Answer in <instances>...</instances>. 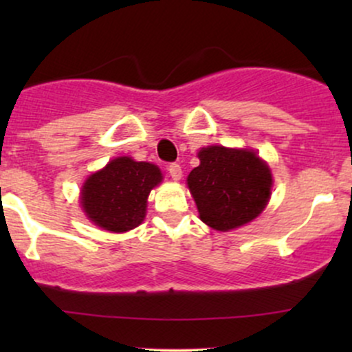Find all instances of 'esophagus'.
<instances>
[{
    "instance_id": "esophagus-1",
    "label": "esophagus",
    "mask_w": 352,
    "mask_h": 352,
    "mask_svg": "<svg viewBox=\"0 0 352 352\" xmlns=\"http://www.w3.org/2000/svg\"><path fill=\"white\" fill-rule=\"evenodd\" d=\"M168 173L173 180H180L182 179V167L179 164H170L168 165Z\"/></svg>"
}]
</instances>
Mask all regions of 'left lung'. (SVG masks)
<instances>
[{"label":"left lung","mask_w":352,"mask_h":352,"mask_svg":"<svg viewBox=\"0 0 352 352\" xmlns=\"http://www.w3.org/2000/svg\"><path fill=\"white\" fill-rule=\"evenodd\" d=\"M199 159L200 165L188 173L187 185L204 223L230 232L263 212L273 177L256 152L208 145L199 152Z\"/></svg>","instance_id":"left-lung-1"}]
</instances>
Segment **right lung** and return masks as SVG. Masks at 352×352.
Instances as JSON below:
<instances>
[{
  "instance_id": "right-lung-1",
  "label": "right lung",
  "mask_w": 352,
  "mask_h": 352,
  "mask_svg": "<svg viewBox=\"0 0 352 352\" xmlns=\"http://www.w3.org/2000/svg\"><path fill=\"white\" fill-rule=\"evenodd\" d=\"M160 182L162 172L157 165L117 157L87 177L80 190V207L98 227L129 232L144 221L148 193Z\"/></svg>"
}]
</instances>
